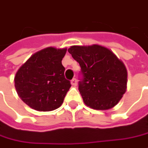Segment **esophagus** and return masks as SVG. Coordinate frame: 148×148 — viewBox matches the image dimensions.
<instances>
[{
	"label": "esophagus",
	"instance_id": "esophagus-1",
	"mask_svg": "<svg viewBox=\"0 0 148 148\" xmlns=\"http://www.w3.org/2000/svg\"><path fill=\"white\" fill-rule=\"evenodd\" d=\"M71 84H72L73 86H76V85H77V79H73L71 80Z\"/></svg>",
	"mask_w": 148,
	"mask_h": 148
}]
</instances>
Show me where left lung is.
Masks as SVG:
<instances>
[{
	"mask_svg": "<svg viewBox=\"0 0 148 148\" xmlns=\"http://www.w3.org/2000/svg\"><path fill=\"white\" fill-rule=\"evenodd\" d=\"M81 68L79 90L84 104L95 110L113 108L126 90L127 71L121 60L103 46H71L68 49Z\"/></svg>",
	"mask_w": 148,
	"mask_h": 148,
	"instance_id": "left-lung-1",
	"label": "left lung"
}]
</instances>
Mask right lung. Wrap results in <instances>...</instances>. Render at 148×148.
Wrapping results in <instances>:
<instances>
[{
    "label": "right lung",
    "mask_w": 148,
    "mask_h": 148,
    "mask_svg": "<svg viewBox=\"0 0 148 148\" xmlns=\"http://www.w3.org/2000/svg\"><path fill=\"white\" fill-rule=\"evenodd\" d=\"M67 48L42 49L23 64L14 81L19 97L31 108L50 111L58 108L71 87L62 64Z\"/></svg>",
    "instance_id": "1"
}]
</instances>
